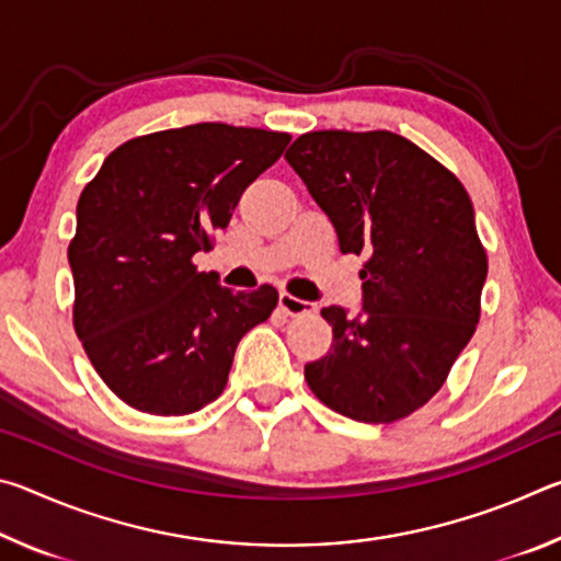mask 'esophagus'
I'll list each match as a JSON object with an SVG mask.
<instances>
[{
  "label": "esophagus",
  "instance_id": "1",
  "mask_svg": "<svg viewBox=\"0 0 561 561\" xmlns=\"http://www.w3.org/2000/svg\"><path fill=\"white\" fill-rule=\"evenodd\" d=\"M279 309L284 311L287 317H307V314H317V304L311 301H304L291 297L289 291H282L279 294Z\"/></svg>",
  "mask_w": 561,
  "mask_h": 561
}]
</instances>
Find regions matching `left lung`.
Masks as SVG:
<instances>
[{"instance_id": "obj_1", "label": "left lung", "mask_w": 561, "mask_h": 561, "mask_svg": "<svg viewBox=\"0 0 561 561\" xmlns=\"http://www.w3.org/2000/svg\"><path fill=\"white\" fill-rule=\"evenodd\" d=\"M344 254H366L360 309H321L334 341L304 366L321 403L393 423L440 391L480 319L488 254L468 193L391 130H314L287 150Z\"/></svg>"}]
</instances>
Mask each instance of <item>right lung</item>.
I'll return each mask as SVG.
<instances>
[{
    "label": "right lung",
    "instance_id": "1",
    "mask_svg": "<svg viewBox=\"0 0 561 561\" xmlns=\"http://www.w3.org/2000/svg\"><path fill=\"white\" fill-rule=\"evenodd\" d=\"M289 140L227 123L150 133L113 150L83 187L69 244L73 327L123 403L187 415L225 391L237 344L279 294L227 289L193 257Z\"/></svg>",
    "mask_w": 561,
    "mask_h": 561
}]
</instances>
